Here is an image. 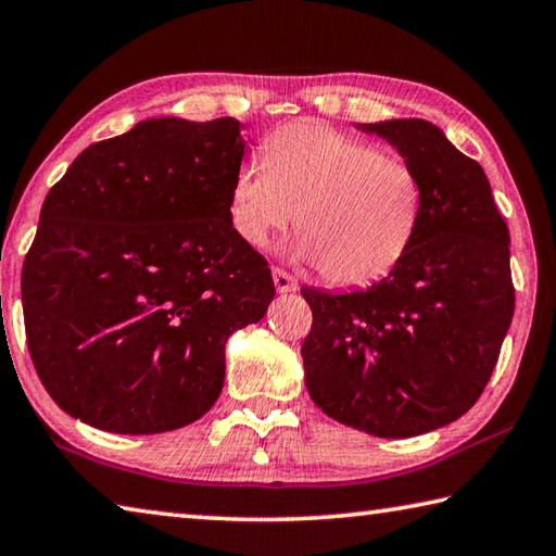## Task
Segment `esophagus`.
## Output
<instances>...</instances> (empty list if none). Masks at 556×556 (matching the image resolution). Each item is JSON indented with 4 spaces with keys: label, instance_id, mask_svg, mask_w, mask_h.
<instances>
[{
    "label": "esophagus",
    "instance_id": "34e87169",
    "mask_svg": "<svg viewBox=\"0 0 556 556\" xmlns=\"http://www.w3.org/2000/svg\"><path fill=\"white\" fill-rule=\"evenodd\" d=\"M271 279H275V287H277V291L279 294H289V291H296L299 289V285H296V279L289 275V271H285V269H279V267H275L271 269Z\"/></svg>",
    "mask_w": 556,
    "mask_h": 556
}]
</instances>
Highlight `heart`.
Instances as JSON below:
<instances>
[{
    "instance_id": "1",
    "label": "heart",
    "mask_w": 556,
    "mask_h": 556,
    "mask_svg": "<svg viewBox=\"0 0 556 556\" xmlns=\"http://www.w3.org/2000/svg\"><path fill=\"white\" fill-rule=\"evenodd\" d=\"M422 208L426 189L408 160L330 126L291 124L262 143V163L240 165L228 218L250 248L296 218L291 257L338 287H367L406 257Z\"/></svg>"
}]
</instances>
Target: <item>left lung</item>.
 Wrapping results in <instances>:
<instances>
[{"label": "left lung", "mask_w": 556, "mask_h": 556, "mask_svg": "<svg viewBox=\"0 0 556 556\" xmlns=\"http://www.w3.org/2000/svg\"><path fill=\"white\" fill-rule=\"evenodd\" d=\"M399 150L426 189L399 267L359 291L301 289L313 326L306 389L330 416L377 438H413L464 416L491 379L516 308L510 233L489 177L422 118L357 124Z\"/></svg>", "instance_id": "left-lung-1"}]
</instances>
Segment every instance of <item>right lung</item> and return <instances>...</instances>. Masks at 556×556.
<instances>
[{
	"instance_id": "right-lung-1",
	"label": "right lung",
	"mask_w": 556,
	"mask_h": 556,
	"mask_svg": "<svg viewBox=\"0 0 556 556\" xmlns=\"http://www.w3.org/2000/svg\"><path fill=\"white\" fill-rule=\"evenodd\" d=\"M243 155L230 116L146 118L48 191L22 304L40 383L73 418L155 435L216 403L226 340L275 299L267 260L228 218Z\"/></svg>"
}]
</instances>
